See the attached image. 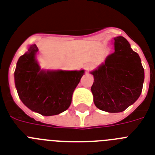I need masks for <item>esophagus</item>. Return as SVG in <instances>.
Returning <instances> with one entry per match:
<instances>
[{
  "mask_svg": "<svg viewBox=\"0 0 155 155\" xmlns=\"http://www.w3.org/2000/svg\"><path fill=\"white\" fill-rule=\"evenodd\" d=\"M84 68H85L86 71H89L94 68V64H93L92 63H88V64H86L84 65Z\"/></svg>",
  "mask_w": 155,
  "mask_h": 155,
  "instance_id": "1",
  "label": "esophagus"
}]
</instances>
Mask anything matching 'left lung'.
I'll list each match as a JSON object with an SVG mask.
<instances>
[{"instance_id": "left-lung-1", "label": "left lung", "mask_w": 155, "mask_h": 155, "mask_svg": "<svg viewBox=\"0 0 155 155\" xmlns=\"http://www.w3.org/2000/svg\"><path fill=\"white\" fill-rule=\"evenodd\" d=\"M114 52L91 73L94 76L91 92L99 110L117 113L125 110L140 96L144 69L137 52L123 36L114 38Z\"/></svg>"}]
</instances>
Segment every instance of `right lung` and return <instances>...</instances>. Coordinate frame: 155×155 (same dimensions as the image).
<instances>
[{"instance_id":"add662e5","label":"right lung","mask_w":155,"mask_h":155,"mask_svg":"<svg viewBox=\"0 0 155 155\" xmlns=\"http://www.w3.org/2000/svg\"><path fill=\"white\" fill-rule=\"evenodd\" d=\"M38 48L30 45L19 58L14 72L21 100L32 111L50 116L66 110L74 90L84 74L80 71H44L36 60Z\"/></svg>"}]
</instances>
